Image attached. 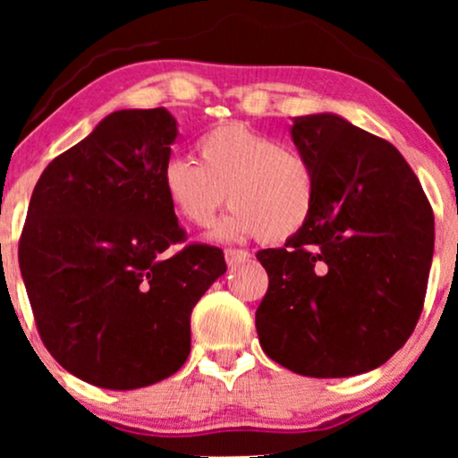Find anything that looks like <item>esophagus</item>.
<instances>
[{
    "label": "esophagus",
    "instance_id": "1",
    "mask_svg": "<svg viewBox=\"0 0 458 458\" xmlns=\"http://www.w3.org/2000/svg\"><path fill=\"white\" fill-rule=\"evenodd\" d=\"M248 259H250L248 250H237V248H227V250H225V260H227L229 267L242 265V262H246Z\"/></svg>",
    "mask_w": 458,
    "mask_h": 458
}]
</instances>
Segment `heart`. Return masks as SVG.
Segmentation results:
<instances>
[{"instance_id": "b5f03b06", "label": "heart", "mask_w": 458, "mask_h": 458, "mask_svg": "<svg viewBox=\"0 0 458 458\" xmlns=\"http://www.w3.org/2000/svg\"><path fill=\"white\" fill-rule=\"evenodd\" d=\"M198 158L173 156L160 173L162 191L181 221L204 229L227 196L233 210L215 235L281 243L309 225L317 206V174L292 146L248 124H218L198 141Z\"/></svg>"}]
</instances>
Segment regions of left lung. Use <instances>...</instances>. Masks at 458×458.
<instances>
[{"label":"left lung","instance_id":"obj_1","mask_svg":"<svg viewBox=\"0 0 458 458\" xmlns=\"http://www.w3.org/2000/svg\"><path fill=\"white\" fill-rule=\"evenodd\" d=\"M317 206L284 248L256 254L268 290L256 331L268 359L306 377L377 369L421 317L434 212L403 154L342 116L293 118Z\"/></svg>","mask_w":458,"mask_h":458}]
</instances>
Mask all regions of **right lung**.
<instances>
[{
    "instance_id": "obj_1",
    "label": "right lung",
    "mask_w": 458,
    "mask_h": 458,
    "mask_svg": "<svg viewBox=\"0 0 458 458\" xmlns=\"http://www.w3.org/2000/svg\"><path fill=\"white\" fill-rule=\"evenodd\" d=\"M177 121L112 112L49 162L30 196L18 262L37 331L79 379L135 390L171 377L191 350L190 317L227 271L221 248L187 243L162 191Z\"/></svg>"
}]
</instances>
